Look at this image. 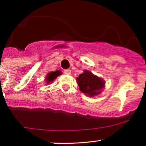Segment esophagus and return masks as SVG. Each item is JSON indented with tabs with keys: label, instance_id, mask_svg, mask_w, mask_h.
I'll list each match as a JSON object with an SVG mask.
<instances>
[{
	"label": "esophagus",
	"instance_id": "obj_1",
	"mask_svg": "<svg viewBox=\"0 0 146 146\" xmlns=\"http://www.w3.org/2000/svg\"><path fill=\"white\" fill-rule=\"evenodd\" d=\"M71 70H69V69H67V70H64V73L65 74H71Z\"/></svg>",
	"mask_w": 146,
	"mask_h": 146
}]
</instances>
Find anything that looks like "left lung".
Wrapping results in <instances>:
<instances>
[{
	"label": "left lung",
	"instance_id": "1",
	"mask_svg": "<svg viewBox=\"0 0 146 146\" xmlns=\"http://www.w3.org/2000/svg\"><path fill=\"white\" fill-rule=\"evenodd\" d=\"M76 81L79 90L91 97L100 94L105 86V82L101 78L93 74L88 70H85L84 73L79 74Z\"/></svg>",
	"mask_w": 146,
	"mask_h": 146
}]
</instances>
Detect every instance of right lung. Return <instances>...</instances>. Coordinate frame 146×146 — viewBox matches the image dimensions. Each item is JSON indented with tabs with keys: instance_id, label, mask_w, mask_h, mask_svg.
<instances>
[{
	"instance_id": "right-lung-1",
	"label": "right lung",
	"mask_w": 146,
	"mask_h": 146,
	"mask_svg": "<svg viewBox=\"0 0 146 146\" xmlns=\"http://www.w3.org/2000/svg\"><path fill=\"white\" fill-rule=\"evenodd\" d=\"M61 74H62V72H61L60 70H58V71L55 72H52L48 74L47 77H46V82H47V83L52 82L54 79H56V78L58 77V76L60 75Z\"/></svg>"
}]
</instances>
